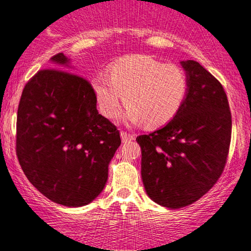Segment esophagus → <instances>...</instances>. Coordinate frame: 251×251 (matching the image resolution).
I'll list each match as a JSON object with an SVG mask.
<instances>
[{"label":"esophagus","instance_id":"obj_1","mask_svg":"<svg viewBox=\"0 0 251 251\" xmlns=\"http://www.w3.org/2000/svg\"><path fill=\"white\" fill-rule=\"evenodd\" d=\"M120 138H122V142H128V141H132V140H134V135L123 131L120 132Z\"/></svg>","mask_w":251,"mask_h":251}]
</instances>
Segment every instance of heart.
Instances as JSON below:
<instances>
[{"mask_svg":"<svg viewBox=\"0 0 251 251\" xmlns=\"http://www.w3.org/2000/svg\"><path fill=\"white\" fill-rule=\"evenodd\" d=\"M189 80L178 64H165L147 55H134L113 63L92 79L96 102L105 118L118 116L123 98L127 106L124 118L149 127L164 125L185 102Z\"/></svg>","mask_w":251,"mask_h":251,"instance_id":"heart-1","label":"heart"}]
</instances>
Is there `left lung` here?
I'll use <instances>...</instances> for the list:
<instances>
[{
	"mask_svg": "<svg viewBox=\"0 0 251 251\" xmlns=\"http://www.w3.org/2000/svg\"><path fill=\"white\" fill-rule=\"evenodd\" d=\"M181 65L189 80L181 108L164 127L136 138L146 192L170 209L192 204L212 188L225 168L232 134L222 83L198 62Z\"/></svg>",
	"mask_w": 251,
	"mask_h": 251,
	"instance_id": "obj_1",
	"label": "left lung"
}]
</instances>
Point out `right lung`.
Segmentation results:
<instances>
[{
  "label": "right lung",
  "instance_id": "right-lung-1",
  "mask_svg": "<svg viewBox=\"0 0 251 251\" xmlns=\"http://www.w3.org/2000/svg\"><path fill=\"white\" fill-rule=\"evenodd\" d=\"M23 91L16 151L29 182L50 201L82 206L100 195L122 143L116 126L100 115L92 85L63 71L70 59L52 56Z\"/></svg>",
  "mask_w": 251,
  "mask_h": 251
}]
</instances>
